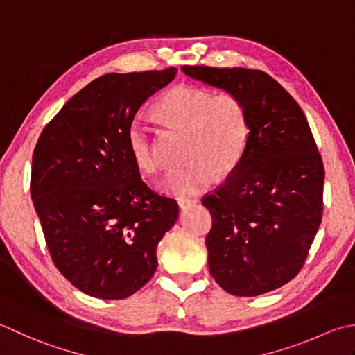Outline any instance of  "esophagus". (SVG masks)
Wrapping results in <instances>:
<instances>
[{"label":"esophagus","mask_w":355,"mask_h":355,"mask_svg":"<svg viewBox=\"0 0 355 355\" xmlns=\"http://www.w3.org/2000/svg\"><path fill=\"white\" fill-rule=\"evenodd\" d=\"M198 202H199L198 199H179V200H178V205H179L180 209H185V208H188V207L196 205Z\"/></svg>","instance_id":"esophagus-1"}]
</instances>
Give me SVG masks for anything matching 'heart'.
<instances>
[{"mask_svg":"<svg viewBox=\"0 0 355 355\" xmlns=\"http://www.w3.org/2000/svg\"><path fill=\"white\" fill-rule=\"evenodd\" d=\"M156 113L170 125L188 132L184 167L171 170L161 188L171 196H193L214 182L216 175H230L248 146L250 122L245 105L231 93L213 95L199 87L178 85L157 101ZM130 155L137 168L156 173L161 168L151 130L135 118L127 130Z\"/></svg>","mask_w":355,"mask_h":355,"instance_id":"1","label":"heart"}]
</instances>
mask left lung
Returning <instances> with one entry per match:
<instances>
[{
    "mask_svg": "<svg viewBox=\"0 0 355 355\" xmlns=\"http://www.w3.org/2000/svg\"><path fill=\"white\" fill-rule=\"evenodd\" d=\"M196 81L237 96L248 146L225 184L202 199L213 218L208 268L227 293L254 297L297 276L323 211L324 170L302 108L262 70L184 66Z\"/></svg>",
    "mask_w": 355,
    "mask_h": 355,
    "instance_id": "8db88e82",
    "label": "left lung"
}]
</instances>
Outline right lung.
I'll use <instances>...</instances> for the list:
<instances>
[{
    "label": "right lung",
    "mask_w": 355,
    "mask_h": 355,
    "mask_svg": "<svg viewBox=\"0 0 355 355\" xmlns=\"http://www.w3.org/2000/svg\"><path fill=\"white\" fill-rule=\"evenodd\" d=\"M178 69L108 73L49 122L32 157L31 194L47 248L79 291L103 300L135 294L157 268V243L179 208L141 178L127 144L137 110Z\"/></svg>",
    "instance_id": "right-lung-1"
}]
</instances>
